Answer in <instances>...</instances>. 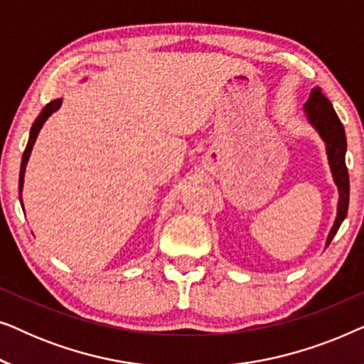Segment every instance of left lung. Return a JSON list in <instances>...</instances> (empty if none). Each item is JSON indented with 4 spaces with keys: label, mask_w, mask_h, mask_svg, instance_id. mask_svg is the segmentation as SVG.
I'll use <instances>...</instances> for the list:
<instances>
[{
    "label": "left lung",
    "mask_w": 364,
    "mask_h": 364,
    "mask_svg": "<svg viewBox=\"0 0 364 364\" xmlns=\"http://www.w3.org/2000/svg\"><path fill=\"white\" fill-rule=\"evenodd\" d=\"M305 112L308 121L311 122V126L316 129L318 134H320L326 144L328 162H330L333 178H335L338 192H340L336 220L333 223L330 235L326 238V245H330L333 237L336 235L338 228L341 225V222L345 220L348 213V203H350V177H348V168L345 162L346 136L340 117L336 116L331 102L325 97V94L321 92L320 87H315L311 91L310 97H308L305 104Z\"/></svg>",
    "instance_id": "8db88e82"
}]
</instances>
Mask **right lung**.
<instances>
[{
    "mask_svg": "<svg viewBox=\"0 0 364 364\" xmlns=\"http://www.w3.org/2000/svg\"><path fill=\"white\" fill-rule=\"evenodd\" d=\"M59 106H61V99H56V101H51L48 104L46 107L43 109L41 114H39L36 121L33 122V127H31V132H29V141H28V146L24 149V154H23V159H21V171H19V198H21V191H23V182H24V171H26V164L29 161V156H31V151H33V146L34 142H36V137L39 131H41L43 124L46 122V119L51 116L54 111H58ZM23 205V202H21Z\"/></svg>",
    "mask_w": 364,
    "mask_h": 364,
    "instance_id": "add662e5",
    "label": "right lung"
}]
</instances>
